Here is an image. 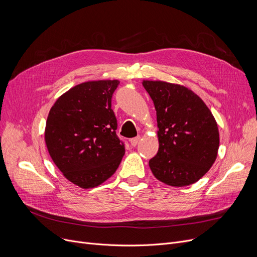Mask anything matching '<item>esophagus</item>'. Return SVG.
<instances>
[{"instance_id":"esophagus-1","label":"esophagus","mask_w":257,"mask_h":257,"mask_svg":"<svg viewBox=\"0 0 257 257\" xmlns=\"http://www.w3.org/2000/svg\"><path fill=\"white\" fill-rule=\"evenodd\" d=\"M140 141H141V137L133 138V139H131V140H130V144H131V146H132V147H136V146L140 143Z\"/></svg>"}]
</instances>
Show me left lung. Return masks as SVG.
<instances>
[{"label": "left lung", "instance_id": "obj_1", "mask_svg": "<svg viewBox=\"0 0 257 257\" xmlns=\"http://www.w3.org/2000/svg\"><path fill=\"white\" fill-rule=\"evenodd\" d=\"M153 101L159 148L149 167L156 179L180 187L197 182L218 156L220 134L209 108L183 85L143 80Z\"/></svg>", "mask_w": 257, "mask_h": 257}]
</instances>
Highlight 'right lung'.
<instances>
[{
	"label": "right lung",
	"instance_id": "obj_1",
	"mask_svg": "<svg viewBox=\"0 0 257 257\" xmlns=\"http://www.w3.org/2000/svg\"><path fill=\"white\" fill-rule=\"evenodd\" d=\"M118 80H91L70 88L48 114L45 142L53 163L81 188L110 178L125 154L111 109Z\"/></svg>",
	"mask_w": 257,
	"mask_h": 257
}]
</instances>
